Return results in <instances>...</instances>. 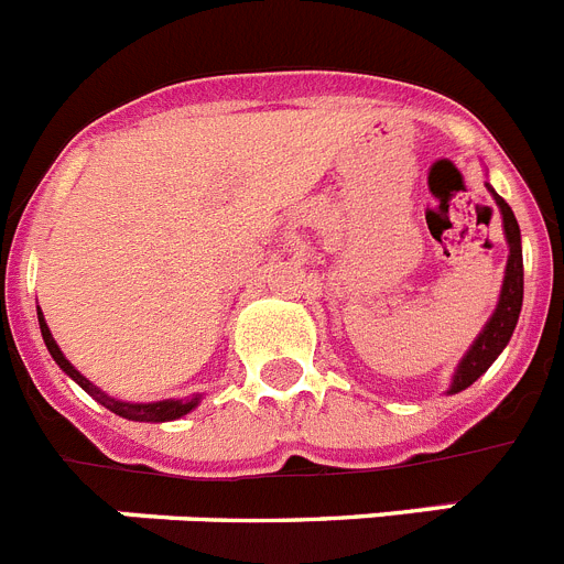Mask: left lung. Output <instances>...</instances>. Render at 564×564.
<instances>
[{"instance_id":"obj_1","label":"left lung","mask_w":564,"mask_h":564,"mask_svg":"<svg viewBox=\"0 0 564 564\" xmlns=\"http://www.w3.org/2000/svg\"><path fill=\"white\" fill-rule=\"evenodd\" d=\"M495 194L497 206H500L502 214V228H506V239H508V265H506V279H502V293H500V305H497L495 316L488 318L486 330L477 336V341L471 344V350L463 356L460 367L455 372V381H452L449 392H460L466 387L477 381L482 372L495 364V358L500 356L502 347L508 344L511 333L517 327V318H520V307H522V246H520V226H517V217L511 212L506 200H502L500 194L491 188Z\"/></svg>"}]
</instances>
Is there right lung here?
Listing matches in <instances>:
<instances>
[{
	"mask_svg": "<svg viewBox=\"0 0 564 564\" xmlns=\"http://www.w3.org/2000/svg\"><path fill=\"white\" fill-rule=\"evenodd\" d=\"M39 325H42V336H44V344H47V350L50 356L56 358V364L62 367L64 372H67L69 378L76 383H82V390H87L89 395L96 398L98 403H104L107 410H112L115 415H121V417H129V421H152V423H161V421H174V417H181L186 415V412H192L194 406H197V401L200 398L194 395V398H181V401H158V403H123V401H115V398L104 395L98 387H93V383L87 381V378L82 376V372L73 367V364L64 358V352L58 350V344L53 341V336H50V327L44 325V316L42 311H39Z\"/></svg>",
	"mask_w": 564,
	"mask_h": 564,
	"instance_id": "1",
	"label": "right lung"
}]
</instances>
